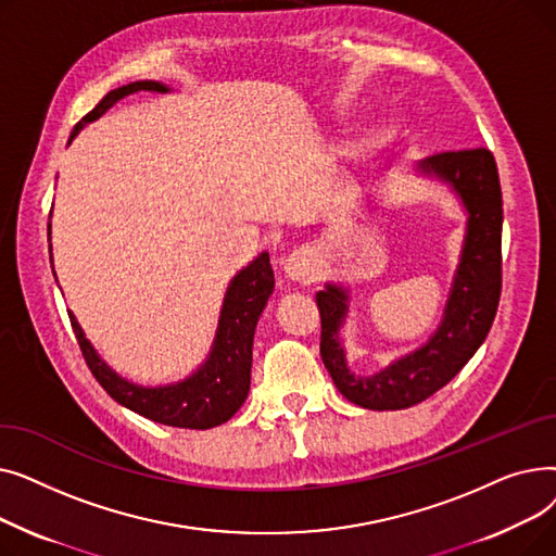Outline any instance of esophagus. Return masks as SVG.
<instances>
[{
  "label": "esophagus",
  "mask_w": 556,
  "mask_h": 556,
  "mask_svg": "<svg viewBox=\"0 0 556 556\" xmlns=\"http://www.w3.org/2000/svg\"><path fill=\"white\" fill-rule=\"evenodd\" d=\"M283 273L288 279L300 281V283H311L317 277V261L311 256V252L298 250L286 258Z\"/></svg>",
  "instance_id": "esophagus-1"
}]
</instances>
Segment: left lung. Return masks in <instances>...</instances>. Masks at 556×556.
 Returning a JSON list of instances; mask_svg holds the SVG:
<instances>
[{
  "instance_id": "8db88e82",
  "label": "left lung",
  "mask_w": 556,
  "mask_h": 556,
  "mask_svg": "<svg viewBox=\"0 0 556 556\" xmlns=\"http://www.w3.org/2000/svg\"><path fill=\"white\" fill-rule=\"evenodd\" d=\"M415 173L446 185L466 214L442 323L428 342L374 374H356L349 369L340 333L349 313V288L329 281L315 295L323 317V363L340 394L367 410H403L442 390L478 352L498 311L503 193L493 155L486 149L437 153L417 162Z\"/></svg>"
}]
</instances>
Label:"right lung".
I'll return each mask as SVG.
<instances>
[{
	"label": "right lung",
	"instance_id": "add662e5",
	"mask_svg": "<svg viewBox=\"0 0 556 556\" xmlns=\"http://www.w3.org/2000/svg\"><path fill=\"white\" fill-rule=\"evenodd\" d=\"M170 87L160 80H135L108 92L99 105L85 114L74 126L72 139L87 126L103 116L116 101H122L135 92H168ZM51 241V223H49ZM51 258V245H49ZM53 263V258H51ZM55 277V270H53ZM275 290V273L270 266L268 252H261L250 266L237 273L227 286L223 300L218 329L214 344L204 363L178 383L168 386H139L128 381L119 371H114L101 356L92 342L85 338L76 315L70 311L72 327L80 344L83 358L92 369L101 388L128 410L151 419L155 424L173 428L207 430L225 424L237 415L250 392L252 371V340L258 317L268 304Z\"/></svg>",
	"mask_w": 556,
	"mask_h": 556
}]
</instances>
